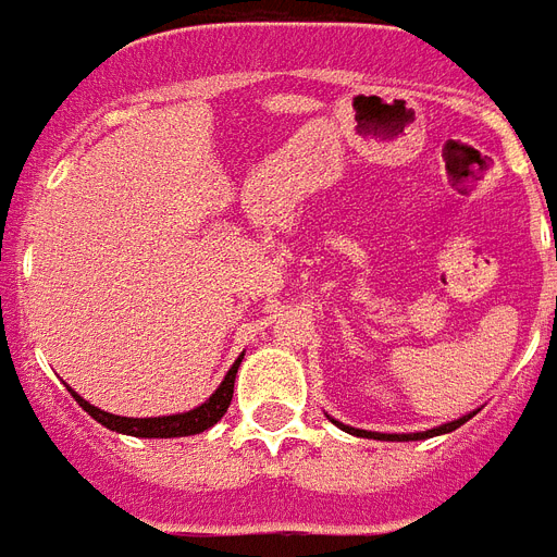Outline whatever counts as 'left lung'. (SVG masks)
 <instances>
[{"instance_id":"left-lung-1","label":"left lung","mask_w":557,"mask_h":557,"mask_svg":"<svg viewBox=\"0 0 557 557\" xmlns=\"http://www.w3.org/2000/svg\"><path fill=\"white\" fill-rule=\"evenodd\" d=\"M472 419V413L463 416V419H457V422H448V425H440L434 428V431H422V434H369V431H357V428H348V425H336L342 428V431H351V434L357 436H374V440H398V443H405V440H425V436H436V434H448V431H455V428H460L463 422H469Z\"/></svg>"}]
</instances>
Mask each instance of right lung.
I'll return each mask as SVG.
<instances>
[{"label": "right lung", "instance_id": "obj_1", "mask_svg": "<svg viewBox=\"0 0 557 557\" xmlns=\"http://www.w3.org/2000/svg\"><path fill=\"white\" fill-rule=\"evenodd\" d=\"M238 362L242 357L236 360V366L226 372L224 383L218 386L215 395L203 401L200 407L195 410H188V413H176V416H159V419H126V416H111L100 407L88 405L82 395L73 393V398L79 401V407L85 413H90L100 425L111 428V431H121V434H129V436H191V434H200L206 428H212L226 413V407L233 401V383H236V372H238Z\"/></svg>", "mask_w": 557, "mask_h": 557}]
</instances>
